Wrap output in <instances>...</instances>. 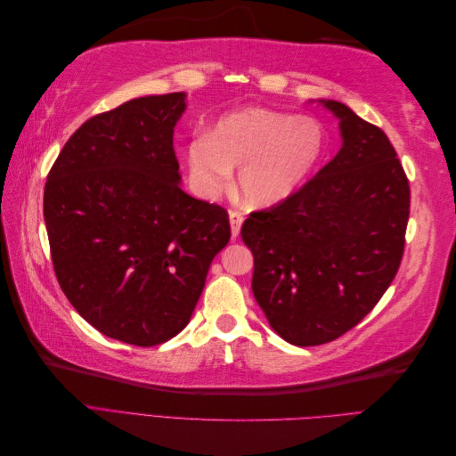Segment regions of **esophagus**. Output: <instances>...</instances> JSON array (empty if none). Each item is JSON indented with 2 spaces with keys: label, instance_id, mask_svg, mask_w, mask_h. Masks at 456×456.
Instances as JSON below:
<instances>
[{
  "label": "esophagus",
  "instance_id": "obj_1",
  "mask_svg": "<svg viewBox=\"0 0 456 456\" xmlns=\"http://www.w3.org/2000/svg\"><path fill=\"white\" fill-rule=\"evenodd\" d=\"M243 224V215L240 211H230V226H232V238L240 236V230Z\"/></svg>",
  "mask_w": 456,
  "mask_h": 456
}]
</instances>
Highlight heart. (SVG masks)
Masks as SVG:
<instances>
[{"label":"heart","instance_id":"1","mask_svg":"<svg viewBox=\"0 0 456 456\" xmlns=\"http://www.w3.org/2000/svg\"><path fill=\"white\" fill-rule=\"evenodd\" d=\"M327 133L314 118L240 108L220 118L209 133L191 136L184 148L190 184L200 196L223 190L232 167L238 188L255 207H272L291 198L322 163Z\"/></svg>","mask_w":456,"mask_h":456}]
</instances>
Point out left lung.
<instances>
[{
	"label": "left lung",
	"mask_w": 456,
	"mask_h": 456,
	"mask_svg": "<svg viewBox=\"0 0 456 456\" xmlns=\"http://www.w3.org/2000/svg\"><path fill=\"white\" fill-rule=\"evenodd\" d=\"M342 148L291 198L255 211L241 238L253 295L295 346L330 342L377 306L405 249L411 190L388 136L337 101Z\"/></svg>",
	"instance_id": "left-lung-1"
}]
</instances>
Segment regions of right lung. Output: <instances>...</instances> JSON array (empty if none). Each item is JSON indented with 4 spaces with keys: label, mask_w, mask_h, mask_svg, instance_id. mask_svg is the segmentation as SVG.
Segmentation results:
<instances>
[{
    "label": "right lung",
    "mask_w": 456,
    "mask_h": 456,
    "mask_svg": "<svg viewBox=\"0 0 456 456\" xmlns=\"http://www.w3.org/2000/svg\"><path fill=\"white\" fill-rule=\"evenodd\" d=\"M184 93L151 94L87 119L47 175L44 216L66 298L102 335L133 346L188 325L226 209L181 188L173 133Z\"/></svg>",
    "instance_id": "add662e5"
}]
</instances>
